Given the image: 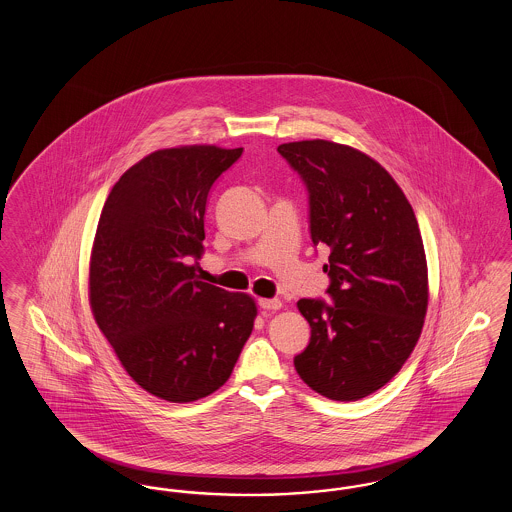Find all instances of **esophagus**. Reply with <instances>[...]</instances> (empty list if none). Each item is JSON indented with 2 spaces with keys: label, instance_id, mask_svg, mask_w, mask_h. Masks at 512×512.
Wrapping results in <instances>:
<instances>
[{
  "label": "esophagus",
  "instance_id": "34e87169",
  "mask_svg": "<svg viewBox=\"0 0 512 512\" xmlns=\"http://www.w3.org/2000/svg\"><path fill=\"white\" fill-rule=\"evenodd\" d=\"M259 307L265 311H278L282 307L280 299H259Z\"/></svg>",
  "mask_w": 512,
  "mask_h": 512
}]
</instances>
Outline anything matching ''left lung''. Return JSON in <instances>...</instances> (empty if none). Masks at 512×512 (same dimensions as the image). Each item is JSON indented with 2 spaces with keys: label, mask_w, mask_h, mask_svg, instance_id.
I'll use <instances>...</instances> for the list:
<instances>
[{
  "label": "left lung",
  "mask_w": 512,
  "mask_h": 512,
  "mask_svg": "<svg viewBox=\"0 0 512 512\" xmlns=\"http://www.w3.org/2000/svg\"><path fill=\"white\" fill-rule=\"evenodd\" d=\"M309 194V232L330 251L328 297L299 299L311 326L293 357L301 380L334 401L386 386L420 338L428 270L413 207L386 169L349 146L305 140L278 146Z\"/></svg>",
  "instance_id": "obj_1"
}]
</instances>
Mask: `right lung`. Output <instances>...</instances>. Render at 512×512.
Wrapping results in <instances>:
<instances>
[{"label": "right lung", "mask_w": 512, "mask_h": 512, "mask_svg": "<svg viewBox=\"0 0 512 512\" xmlns=\"http://www.w3.org/2000/svg\"><path fill=\"white\" fill-rule=\"evenodd\" d=\"M244 147L161 149L107 197L90 263L99 330L144 390L190 403L224 386L253 330L255 301L197 280L213 184Z\"/></svg>", "instance_id": "1"}]
</instances>
